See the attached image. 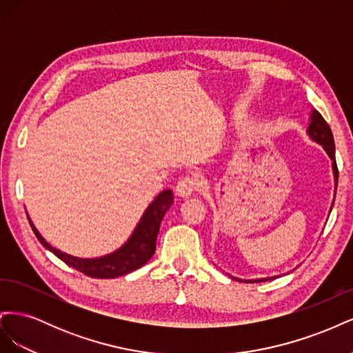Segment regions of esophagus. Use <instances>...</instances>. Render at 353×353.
I'll return each mask as SVG.
<instances>
[{
    "mask_svg": "<svg viewBox=\"0 0 353 353\" xmlns=\"http://www.w3.org/2000/svg\"><path fill=\"white\" fill-rule=\"evenodd\" d=\"M200 179L197 176H184L176 184V194L181 197H188L200 188Z\"/></svg>",
    "mask_w": 353,
    "mask_h": 353,
    "instance_id": "esophagus-1",
    "label": "esophagus"
}]
</instances>
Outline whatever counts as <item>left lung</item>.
<instances>
[{
	"label": "left lung",
	"mask_w": 353,
	"mask_h": 353,
	"mask_svg": "<svg viewBox=\"0 0 353 353\" xmlns=\"http://www.w3.org/2000/svg\"><path fill=\"white\" fill-rule=\"evenodd\" d=\"M307 135L311 137V140L315 143L321 144L324 147V150L330 156V159L333 160V174H334V183H336V190H337V181H339V170H337V163H336V150H334V138L333 132H331L328 123L324 121V117L321 113L312 110L311 113V122H309L307 126ZM334 200L331 203V209H333ZM330 209V212H331ZM231 279L237 280V281H245V283H261V281H270L276 279V276H271V279H258V280H240L236 279V276H231Z\"/></svg>",
	"instance_id": "obj_1"
}]
</instances>
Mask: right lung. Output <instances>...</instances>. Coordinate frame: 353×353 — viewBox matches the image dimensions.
<instances>
[{"label": "right lung", "mask_w": 353, "mask_h": 353, "mask_svg": "<svg viewBox=\"0 0 353 353\" xmlns=\"http://www.w3.org/2000/svg\"><path fill=\"white\" fill-rule=\"evenodd\" d=\"M172 191L163 190L150 203V206L145 209L140 222H138V225L132 231L131 237L126 240V243L117 250L94 259L74 258V256L54 249L41 236L30 219L29 223L41 244L50 252L54 253L59 259L72 266L73 270L92 276V279H116V276L130 274L138 268H141L143 265L152 259L156 250V239L159 234L160 222H162L168 209L172 206Z\"/></svg>", "instance_id": "obj_1"}]
</instances>
